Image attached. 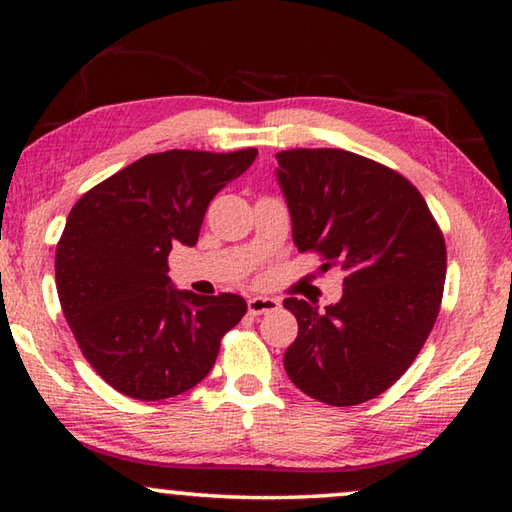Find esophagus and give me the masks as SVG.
<instances>
[{
  "label": "esophagus",
  "instance_id": "1",
  "mask_svg": "<svg viewBox=\"0 0 512 512\" xmlns=\"http://www.w3.org/2000/svg\"><path fill=\"white\" fill-rule=\"evenodd\" d=\"M280 300L277 298H268V296H253L248 300V311L253 316H259V314H273V311L280 309Z\"/></svg>",
  "mask_w": 512,
  "mask_h": 512
}]
</instances>
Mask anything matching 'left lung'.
I'll return each instance as SVG.
<instances>
[{
    "label": "left lung",
    "instance_id": "obj_1",
    "mask_svg": "<svg viewBox=\"0 0 512 512\" xmlns=\"http://www.w3.org/2000/svg\"><path fill=\"white\" fill-rule=\"evenodd\" d=\"M293 244L345 271L343 296L287 298L298 336L284 370L302 393L332 406L368 402L400 379L438 318L447 271L443 232L422 194L384 164L341 149L275 155Z\"/></svg>",
    "mask_w": 512,
    "mask_h": 512
}]
</instances>
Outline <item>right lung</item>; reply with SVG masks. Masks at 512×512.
I'll return each instance as SVG.
<instances>
[{
    "label": "right lung",
    "mask_w": 512,
    "mask_h": 512,
    "mask_svg": "<svg viewBox=\"0 0 512 512\" xmlns=\"http://www.w3.org/2000/svg\"><path fill=\"white\" fill-rule=\"evenodd\" d=\"M255 158V149L151 153L72 207L56 248L60 307L83 357L115 391L142 402L189 391L244 318L237 293L173 287L167 257L178 244L196 246L207 205Z\"/></svg>",
    "instance_id": "1"
}]
</instances>
